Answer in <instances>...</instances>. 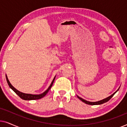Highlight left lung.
I'll list each match as a JSON object with an SVG mask.
<instances>
[{
    "label": "left lung",
    "instance_id": "obj_1",
    "mask_svg": "<svg viewBox=\"0 0 127 127\" xmlns=\"http://www.w3.org/2000/svg\"><path fill=\"white\" fill-rule=\"evenodd\" d=\"M119 89H118V90H117V91H116L115 92V93L113 94H112V95H110V96L107 97V98H105V99H103V100H99V101H98V102H89V101H87V100H84V99H83V98H80V97H79V96H77V97H78V98L80 99V100H81V101L83 102H84L85 103H86V104H88V105H100V104L104 103H105V102H107V101H109V100H110V99L112 98L113 96V95H114V94H116V93H117V91H118V90H119Z\"/></svg>",
    "mask_w": 127,
    "mask_h": 127
}]
</instances>
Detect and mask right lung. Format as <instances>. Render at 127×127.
Wrapping results in <instances>:
<instances>
[{
    "instance_id": "obj_1",
    "label": "right lung",
    "mask_w": 127,
    "mask_h": 127,
    "mask_svg": "<svg viewBox=\"0 0 127 127\" xmlns=\"http://www.w3.org/2000/svg\"><path fill=\"white\" fill-rule=\"evenodd\" d=\"M6 77L7 81V83H8V86H9L11 88V89L13 90V91H14L15 93H16L18 95V96L20 97L22 99H24V100H29L39 99H41V98H43V97H44L45 95H46L47 94L48 91H49V90H50V88H51V87H52V86H53V83H54V80H55V77L54 78V79H53V81H52L51 85H50L49 87L48 88V89L46 91L44 92V93H42V94H39V95H32V94H29L22 93H21V92L18 91V90H17V89H15V88L14 87L12 86L11 84H10V81L8 80V78H7V77L6 75Z\"/></svg>"
}]
</instances>
